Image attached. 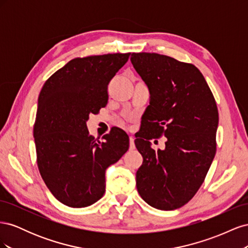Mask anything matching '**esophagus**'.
Here are the masks:
<instances>
[{
  "label": "esophagus",
  "instance_id": "1",
  "mask_svg": "<svg viewBox=\"0 0 248 248\" xmlns=\"http://www.w3.org/2000/svg\"><path fill=\"white\" fill-rule=\"evenodd\" d=\"M129 142H130V145H129L130 150L136 149V145H134V138L133 137H129Z\"/></svg>",
  "mask_w": 248,
  "mask_h": 248
}]
</instances>
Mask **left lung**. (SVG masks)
Wrapping results in <instances>:
<instances>
[{
  "label": "left lung",
  "mask_w": 248,
  "mask_h": 248,
  "mask_svg": "<svg viewBox=\"0 0 248 248\" xmlns=\"http://www.w3.org/2000/svg\"><path fill=\"white\" fill-rule=\"evenodd\" d=\"M130 61L150 92L144 130L134 140L142 156L137 188L147 204L178 209L197 193L216 152L218 110L201 71L155 52H133ZM164 135L155 152L149 139Z\"/></svg>",
  "instance_id": "left-lung-1"
}]
</instances>
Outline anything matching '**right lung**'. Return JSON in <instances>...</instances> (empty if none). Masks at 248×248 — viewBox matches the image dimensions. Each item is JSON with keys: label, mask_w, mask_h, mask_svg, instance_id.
Returning <instances> with one entry per match:
<instances>
[{"label": "right lung", "mask_w": 248, "mask_h": 248, "mask_svg": "<svg viewBox=\"0 0 248 248\" xmlns=\"http://www.w3.org/2000/svg\"><path fill=\"white\" fill-rule=\"evenodd\" d=\"M130 54L77 58L43 85L34 125L37 163L47 188L72 208L93 205L106 191V170L129 148L120 128L103 136L89 134L87 121L108 104L110 79Z\"/></svg>", "instance_id": "right-lung-1"}]
</instances>
